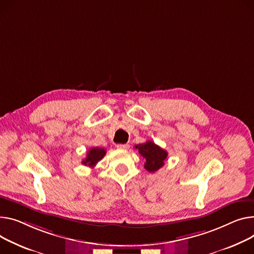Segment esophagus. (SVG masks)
Wrapping results in <instances>:
<instances>
[{
  "mask_svg": "<svg viewBox=\"0 0 254 254\" xmlns=\"http://www.w3.org/2000/svg\"><path fill=\"white\" fill-rule=\"evenodd\" d=\"M116 148H117V149L127 150V149L129 148V145H128V144H117V145H116Z\"/></svg>",
  "mask_w": 254,
  "mask_h": 254,
  "instance_id": "esophagus-1",
  "label": "esophagus"
}]
</instances>
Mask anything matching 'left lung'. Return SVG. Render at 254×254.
Segmentation results:
<instances>
[{
	"instance_id": "8db88e82",
	"label": "left lung",
	"mask_w": 254,
	"mask_h": 254,
	"mask_svg": "<svg viewBox=\"0 0 254 254\" xmlns=\"http://www.w3.org/2000/svg\"><path fill=\"white\" fill-rule=\"evenodd\" d=\"M139 150V153L146 159L144 167L149 173L157 172L164 165V160L167 157V152L156 145L154 142L147 141L144 144L134 146Z\"/></svg>"
}]
</instances>
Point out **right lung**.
<instances>
[{
  "instance_id": "1",
  "label": "right lung",
  "mask_w": 254,
  "mask_h": 254,
  "mask_svg": "<svg viewBox=\"0 0 254 254\" xmlns=\"http://www.w3.org/2000/svg\"><path fill=\"white\" fill-rule=\"evenodd\" d=\"M105 154H106V150L104 148H99V147L91 148L88 151L87 157L81 161V163L89 167H95V165L104 157Z\"/></svg>"
}]
</instances>
